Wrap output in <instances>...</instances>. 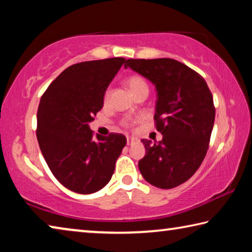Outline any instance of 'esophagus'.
Here are the masks:
<instances>
[{
	"label": "esophagus",
	"mask_w": 252,
	"mask_h": 252,
	"mask_svg": "<svg viewBox=\"0 0 252 252\" xmlns=\"http://www.w3.org/2000/svg\"><path fill=\"white\" fill-rule=\"evenodd\" d=\"M136 141V139L133 138V136H127L126 138V144L127 146H131L132 143H134Z\"/></svg>",
	"instance_id": "34e87169"
}]
</instances>
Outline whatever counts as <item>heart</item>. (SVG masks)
Masks as SVG:
<instances>
[{"label":"heart","instance_id":"b5f03b06","mask_svg":"<svg viewBox=\"0 0 252 252\" xmlns=\"http://www.w3.org/2000/svg\"><path fill=\"white\" fill-rule=\"evenodd\" d=\"M126 85L129 87L130 91L133 93L134 96H136L142 92H149L148 83L141 75H131L126 79ZM110 91L108 90L104 94V101L106 102L109 100ZM132 122H126V126H131Z\"/></svg>","mask_w":252,"mask_h":252}]
</instances>
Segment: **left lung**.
<instances>
[{
	"instance_id": "obj_1",
	"label": "left lung",
	"mask_w": 252,
	"mask_h": 252,
	"mask_svg": "<svg viewBox=\"0 0 252 252\" xmlns=\"http://www.w3.org/2000/svg\"><path fill=\"white\" fill-rule=\"evenodd\" d=\"M125 67L156 85L155 121L163 135L152 143L143 139L147 153L139 161L144 180L172 189L193 176L207 155L216 109L201 75L173 59H129Z\"/></svg>"
}]
</instances>
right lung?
Returning <instances> with one entry per match:
<instances>
[{
  "mask_svg": "<svg viewBox=\"0 0 252 252\" xmlns=\"http://www.w3.org/2000/svg\"><path fill=\"white\" fill-rule=\"evenodd\" d=\"M126 59L76 63L49 85L37 110L36 136L57 180L76 193L96 192L108 185L126 136L93 132L89 123L103 106L106 88Z\"/></svg>",
  "mask_w": 252,
  "mask_h": 252,
  "instance_id": "1",
  "label": "right lung"
}]
</instances>
